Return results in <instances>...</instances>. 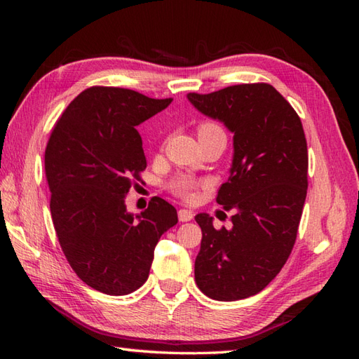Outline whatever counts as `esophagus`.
Returning a JSON list of instances; mask_svg holds the SVG:
<instances>
[{
    "label": "esophagus",
    "mask_w": 359,
    "mask_h": 359,
    "mask_svg": "<svg viewBox=\"0 0 359 359\" xmlns=\"http://www.w3.org/2000/svg\"><path fill=\"white\" fill-rule=\"evenodd\" d=\"M177 216H179V220H180V222H189V220H191V219L194 217L193 211H191V210H185V208L179 210Z\"/></svg>",
    "instance_id": "34e87169"
}]
</instances>
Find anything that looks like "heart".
I'll list each match as a JSON object with an SVG mask.
<instances>
[{
    "mask_svg": "<svg viewBox=\"0 0 359 359\" xmlns=\"http://www.w3.org/2000/svg\"><path fill=\"white\" fill-rule=\"evenodd\" d=\"M216 129H220V126L215 123V121H202L199 128H197V134H207L211 131H216ZM205 187H207V182L197 180L187 174L175 175L174 179L168 182V189H170L174 196H177L180 199L188 202H193L197 197L199 189Z\"/></svg>",
    "mask_w": 359,
    "mask_h": 359,
    "instance_id": "obj_1",
    "label": "heart"
}]
</instances>
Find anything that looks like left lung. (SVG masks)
Instances as JSON below:
<instances>
[{
    "mask_svg": "<svg viewBox=\"0 0 359 359\" xmlns=\"http://www.w3.org/2000/svg\"><path fill=\"white\" fill-rule=\"evenodd\" d=\"M205 116L224 121L233 135V165L216 201L234 210L233 228H202L194 278L216 301L253 296L276 278L292 253L307 196L309 152L301 118L269 83H245L211 94L189 93Z\"/></svg>",
    "mask_w": 359,
    "mask_h": 359,
    "instance_id": "obj_1",
    "label": "left lung"
}]
</instances>
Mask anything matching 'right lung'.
<instances>
[{
    "label": "right lung",
    "instance_id": "right-lung-1",
    "mask_svg": "<svg viewBox=\"0 0 359 359\" xmlns=\"http://www.w3.org/2000/svg\"><path fill=\"white\" fill-rule=\"evenodd\" d=\"M172 98L93 86L65 109L44 152L53 228L77 276L104 294L135 292L149 276L154 248L177 211L152 197L140 215L125 197L147 168L137 126Z\"/></svg>",
    "mask_w": 359,
    "mask_h": 359
}]
</instances>
